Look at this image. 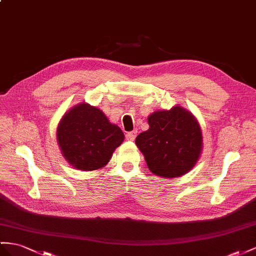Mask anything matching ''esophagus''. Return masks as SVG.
<instances>
[{
  "label": "esophagus",
  "mask_w": 256,
  "mask_h": 256,
  "mask_svg": "<svg viewBox=\"0 0 256 256\" xmlns=\"http://www.w3.org/2000/svg\"><path fill=\"white\" fill-rule=\"evenodd\" d=\"M136 135H137V132H136V130H132V132H128V133H126V140H130V142H133V140H135Z\"/></svg>",
  "instance_id": "obj_1"
}]
</instances>
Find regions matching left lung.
<instances>
[{
  "mask_svg": "<svg viewBox=\"0 0 256 256\" xmlns=\"http://www.w3.org/2000/svg\"><path fill=\"white\" fill-rule=\"evenodd\" d=\"M147 120L149 128L136 137L135 144L149 171L166 178L190 171L203 149L202 130L196 116L178 104L154 111Z\"/></svg>",
  "mask_w": 256,
  "mask_h": 256,
  "instance_id": "1",
  "label": "left lung"
}]
</instances>
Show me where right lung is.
<instances>
[{
    "label": "right lung",
    "instance_id": "right-lung-1",
    "mask_svg": "<svg viewBox=\"0 0 256 256\" xmlns=\"http://www.w3.org/2000/svg\"><path fill=\"white\" fill-rule=\"evenodd\" d=\"M56 138L62 156L72 168L95 171L106 166L124 140V134L100 108L83 102L62 116Z\"/></svg>",
    "mask_w": 256,
    "mask_h": 256
}]
</instances>
